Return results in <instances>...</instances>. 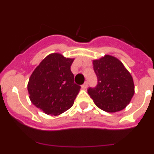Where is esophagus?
<instances>
[{
    "label": "esophagus",
    "instance_id": "1",
    "mask_svg": "<svg viewBox=\"0 0 154 154\" xmlns=\"http://www.w3.org/2000/svg\"><path fill=\"white\" fill-rule=\"evenodd\" d=\"M87 86H88V83H87V82H85V83L81 86L82 88H83V89H86V88H87Z\"/></svg>",
    "mask_w": 154,
    "mask_h": 154
}]
</instances>
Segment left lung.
I'll return each instance as SVG.
<instances>
[{
  "label": "left lung",
  "instance_id": "1",
  "mask_svg": "<svg viewBox=\"0 0 154 154\" xmlns=\"http://www.w3.org/2000/svg\"><path fill=\"white\" fill-rule=\"evenodd\" d=\"M92 63L97 85L95 88H88V93L94 103L108 112L124 109L135 93L130 73L119 59L109 54L92 60Z\"/></svg>",
  "mask_w": 154,
  "mask_h": 154
}]
</instances>
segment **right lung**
Segmentation results:
<instances>
[{
	"mask_svg": "<svg viewBox=\"0 0 154 154\" xmlns=\"http://www.w3.org/2000/svg\"><path fill=\"white\" fill-rule=\"evenodd\" d=\"M74 60L60 53L50 54L31 74L27 83L29 97L45 114L59 116L74 104L80 89L71 71Z\"/></svg>",
	"mask_w": 154,
	"mask_h": 154,
	"instance_id": "right-lung-1",
	"label": "right lung"
}]
</instances>
